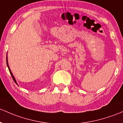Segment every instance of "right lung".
I'll return each mask as SVG.
<instances>
[{"label":"right lung","mask_w":123,"mask_h":123,"mask_svg":"<svg viewBox=\"0 0 123 123\" xmlns=\"http://www.w3.org/2000/svg\"><path fill=\"white\" fill-rule=\"evenodd\" d=\"M6 63H7V67H8V68H9V72H10V74H11V76H12V78H13V80H14V82H15V83H16V84L17 85V82H16V80L15 78H14V76H13V74H12V73L11 71H10V68H9V64H8V62H7V57H6Z\"/></svg>","instance_id":"1"}]
</instances>
